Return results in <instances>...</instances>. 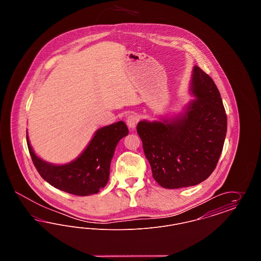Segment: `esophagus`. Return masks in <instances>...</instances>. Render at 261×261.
I'll list each match as a JSON object with an SVG mask.
<instances>
[{
	"mask_svg": "<svg viewBox=\"0 0 261 261\" xmlns=\"http://www.w3.org/2000/svg\"><path fill=\"white\" fill-rule=\"evenodd\" d=\"M139 120V117L137 116L136 114L131 113L126 117V123L128 125L129 128H135L136 127L137 122Z\"/></svg>",
	"mask_w": 261,
	"mask_h": 261,
	"instance_id": "34e87169",
	"label": "esophagus"
}]
</instances>
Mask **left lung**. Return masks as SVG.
I'll use <instances>...</instances> for the list:
<instances>
[{"mask_svg":"<svg viewBox=\"0 0 261 261\" xmlns=\"http://www.w3.org/2000/svg\"><path fill=\"white\" fill-rule=\"evenodd\" d=\"M191 90L196 99L184 114L137 125L152 177L166 189L195 186L207 179L223 149L227 115L222 99L211 76L197 65Z\"/></svg>","mask_w":261,"mask_h":261,"instance_id":"left-lung-1","label":"left lung"}]
</instances>
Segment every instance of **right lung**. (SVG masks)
<instances>
[{
    "label": "right lung",
    "instance_id": "right-lung-1",
    "mask_svg": "<svg viewBox=\"0 0 261 261\" xmlns=\"http://www.w3.org/2000/svg\"><path fill=\"white\" fill-rule=\"evenodd\" d=\"M128 132L123 121L100 128L85 150L75 161L63 165H55L38 158L27 135L26 140L32 162L45 181L63 192L84 197L97 194L107 185L114 149Z\"/></svg>",
    "mask_w": 261,
    "mask_h": 261
}]
</instances>
